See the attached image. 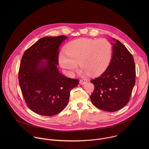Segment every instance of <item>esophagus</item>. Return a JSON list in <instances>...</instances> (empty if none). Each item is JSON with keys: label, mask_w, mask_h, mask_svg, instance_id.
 I'll use <instances>...</instances> for the list:
<instances>
[{"label": "esophagus", "mask_w": 149, "mask_h": 149, "mask_svg": "<svg viewBox=\"0 0 149 149\" xmlns=\"http://www.w3.org/2000/svg\"><path fill=\"white\" fill-rule=\"evenodd\" d=\"M87 81H87L86 79H81V80H80L79 83H80L81 85H84Z\"/></svg>", "instance_id": "obj_1"}]
</instances>
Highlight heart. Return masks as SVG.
<instances>
[{
  "mask_svg": "<svg viewBox=\"0 0 149 149\" xmlns=\"http://www.w3.org/2000/svg\"><path fill=\"white\" fill-rule=\"evenodd\" d=\"M64 51L59 54L60 66L72 75L79 64L84 74L97 76L103 73L110 64L112 56V47L104 38L93 40L81 38L69 43Z\"/></svg>",
  "mask_w": 149,
  "mask_h": 149,
  "instance_id": "1",
  "label": "heart"
}]
</instances>
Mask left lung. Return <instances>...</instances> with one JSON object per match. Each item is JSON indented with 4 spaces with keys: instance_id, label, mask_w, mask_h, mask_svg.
I'll return each instance as SVG.
<instances>
[{
    "instance_id": "1",
    "label": "left lung",
    "mask_w": 149,
    "mask_h": 149,
    "mask_svg": "<svg viewBox=\"0 0 149 149\" xmlns=\"http://www.w3.org/2000/svg\"><path fill=\"white\" fill-rule=\"evenodd\" d=\"M112 56L108 67L99 77L91 80L95 89L90 96L92 104L99 109L115 112L129 102L135 83L134 58L126 46L112 38Z\"/></svg>"
}]
</instances>
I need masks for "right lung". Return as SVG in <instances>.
<instances>
[{
    "label": "right lung",
    "instance_id": "1",
    "mask_svg": "<svg viewBox=\"0 0 149 149\" xmlns=\"http://www.w3.org/2000/svg\"><path fill=\"white\" fill-rule=\"evenodd\" d=\"M68 37H45L27 49L18 74L22 95L29 108L43 116H53L68 103L70 91L79 81L60 73L59 47Z\"/></svg>",
    "mask_w": 149,
    "mask_h": 149
}]
</instances>
